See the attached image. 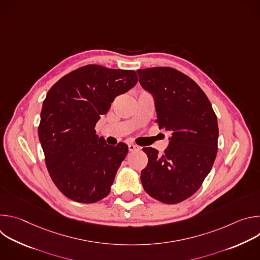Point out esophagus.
I'll list each match as a JSON object with an SVG mask.
<instances>
[{
    "label": "esophagus",
    "mask_w": 260,
    "mask_h": 260,
    "mask_svg": "<svg viewBox=\"0 0 260 260\" xmlns=\"http://www.w3.org/2000/svg\"><path fill=\"white\" fill-rule=\"evenodd\" d=\"M141 149V147L136 144H128V150L129 151H138Z\"/></svg>",
    "instance_id": "esophagus-1"
}]
</instances>
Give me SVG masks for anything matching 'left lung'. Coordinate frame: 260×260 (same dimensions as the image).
Instances as JSON below:
<instances>
[{
	"label": "left lung",
	"instance_id": "1",
	"mask_svg": "<svg viewBox=\"0 0 260 260\" xmlns=\"http://www.w3.org/2000/svg\"><path fill=\"white\" fill-rule=\"evenodd\" d=\"M139 81L152 93L159 128L172 136L164 155L143 148L148 165L141 172L145 191L165 204L194 194L210 173L218 150V122L202 88L182 72L169 67L138 70Z\"/></svg>",
	"mask_w": 260,
	"mask_h": 260
}]
</instances>
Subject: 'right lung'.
I'll list each match as a JSON object with an SVG mask.
<instances>
[{
  "label": "right lung",
  "mask_w": 260,
  "mask_h": 260,
  "mask_svg": "<svg viewBox=\"0 0 260 260\" xmlns=\"http://www.w3.org/2000/svg\"><path fill=\"white\" fill-rule=\"evenodd\" d=\"M138 82L133 70L87 64L47 92L38 128L48 173L68 199L91 204L106 198L128 147L106 144L95 124L114 99Z\"/></svg>",
  "instance_id": "right-lung-1"
}]
</instances>
